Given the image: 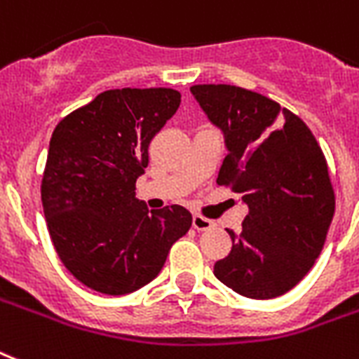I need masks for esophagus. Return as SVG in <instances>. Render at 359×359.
<instances>
[{"instance_id":"34e87169","label":"esophagus","mask_w":359,"mask_h":359,"mask_svg":"<svg viewBox=\"0 0 359 359\" xmlns=\"http://www.w3.org/2000/svg\"><path fill=\"white\" fill-rule=\"evenodd\" d=\"M193 228L198 231H208V229L215 228L213 220L205 219V217H200V215H194L193 217Z\"/></svg>"}]
</instances>
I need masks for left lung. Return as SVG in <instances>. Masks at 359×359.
Segmentation results:
<instances>
[{"label":"left lung","instance_id":"8db88e82","mask_svg":"<svg viewBox=\"0 0 359 359\" xmlns=\"http://www.w3.org/2000/svg\"><path fill=\"white\" fill-rule=\"evenodd\" d=\"M194 100L224 135L217 183L243 196L248 215L215 276L254 300L285 294L325 246L335 211L328 165L313 133L287 109L233 85H194Z\"/></svg>","mask_w":359,"mask_h":359}]
</instances>
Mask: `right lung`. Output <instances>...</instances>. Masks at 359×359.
<instances>
[{
	"mask_svg": "<svg viewBox=\"0 0 359 359\" xmlns=\"http://www.w3.org/2000/svg\"><path fill=\"white\" fill-rule=\"evenodd\" d=\"M180 103L172 88L105 90L51 135L40 189L50 237L72 276L98 293L144 287L193 224L182 205L148 213L135 198L148 146Z\"/></svg>",
	"mask_w": 359,
	"mask_h": 359,
	"instance_id": "right-lung-1",
	"label": "right lung"
}]
</instances>
